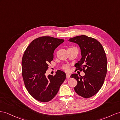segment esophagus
Here are the masks:
<instances>
[{"label":"esophagus","mask_w":120,"mask_h":120,"mask_svg":"<svg viewBox=\"0 0 120 120\" xmlns=\"http://www.w3.org/2000/svg\"><path fill=\"white\" fill-rule=\"evenodd\" d=\"M66 77L67 79H70V75L68 74H67L66 75Z\"/></svg>","instance_id":"esophagus-1"}]
</instances>
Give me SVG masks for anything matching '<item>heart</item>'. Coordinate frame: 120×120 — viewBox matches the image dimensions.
Instances as JSON below:
<instances>
[{"label":"heart","mask_w":120,"mask_h":120,"mask_svg":"<svg viewBox=\"0 0 120 120\" xmlns=\"http://www.w3.org/2000/svg\"><path fill=\"white\" fill-rule=\"evenodd\" d=\"M62 69L65 71H69L70 67L67 65H64L62 67Z\"/></svg>","instance_id":"1"}]
</instances>
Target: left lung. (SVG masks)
<instances>
[{"label":"left lung","instance_id":"1","mask_svg":"<svg viewBox=\"0 0 120 120\" xmlns=\"http://www.w3.org/2000/svg\"><path fill=\"white\" fill-rule=\"evenodd\" d=\"M69 41L76 43L80 47L82 58L75 66L76 70L85 73L83 76L75 73L71 75V78L78 82L75 90L82 97H91L102 87L106 75L107 61L105 51L97 40L86 35L75 36Z\"/></svg>","mask_w":120,"mask_h":120}]
</instances>
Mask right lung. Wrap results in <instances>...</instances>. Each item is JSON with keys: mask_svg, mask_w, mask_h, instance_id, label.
Segmentation results:
<instances>
[{"mask_svg": "<svg viewBox=\"0 0 120 120\" xmlns=\"http://www.w3.org/2000/svg\"><path fill=\"white\" fill-rule=\"evenodd\" d=\"M63 39L41 36L30 43L24 52L22 60V75L26 89L35 99L42 102L56 96L66 75L58 70L56 75L45 76L49 64L53 61V53Z\"/></svg>", "mask_w": 120, "mask_h": 120, "instance_id": "obj_1", "label": "right lung"}]
</instances>
